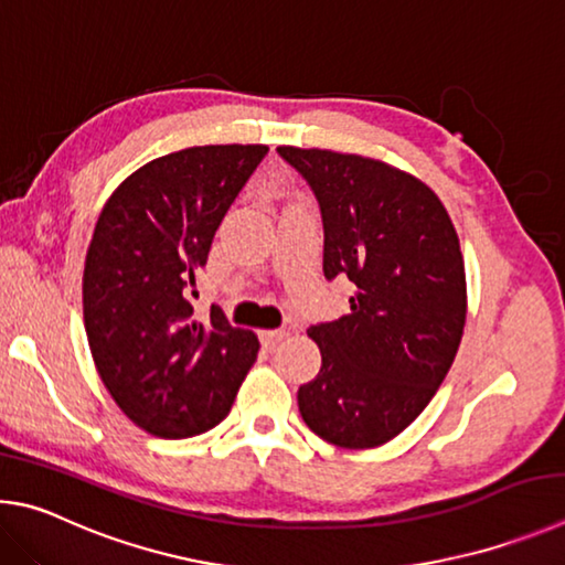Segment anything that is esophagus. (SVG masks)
<instances>
[{"mask_svg": "<svg viewBox=\"0 0 565 565\" xmlns=\"http://www.w3.org/2000/svg\"><path fill=\"white\" fill-rule=\"evenodd\" d=\"M285 334H288L285 330H265V332H260V342L265 344V348H275V344L280 342Z\"/></svg>", "mask_w": 565, "mask_h": 565, "instance_id": "1", "label": "esophagus"}]
</instances>
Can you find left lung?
<instances>
[{
  "label": "left lung",
  "instance_id": "left-lung-1",
  "mask_svg": "<svg viewBox=\"0 0 565 565\" xmlns=\"http://www.w3.org/2000/svg\"><path fill=\"white\" fill-rule=\"evenodd\" d=\"M318 198L328 280L350 312L308 330L322 367L298 390L308 427L344 449L390 441L419 417L457 358L467 275L447 207L419 178L374 158L280 146Z\"/></svg>",
  "mask_w": 565,
  "mask_h": 565
}]
</instances>
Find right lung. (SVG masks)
Instances as JSON below:
<instances>
[{"mask_svg":"<svg viewBox=\"0 0 565 565\" xmlns=\"http://www.w3.org/2000/svg\"><path fill=\"white\" fill-rule=\"evenodd\" d=\"M267 146H193L156 158L108 198L84 267V324L98 377L128 419L161 439L221 424L260 350L188 285Z\"/></svg>","mask_w":565,"mask_h":565,"instance_id":"obj_1","label":"right lung"}]
</instances>
